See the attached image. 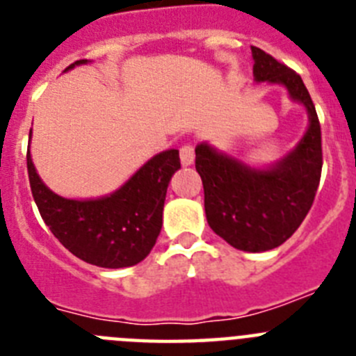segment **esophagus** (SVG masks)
I'll use <instances>...</instances> for the list:
<instances>
[{
    "mask_svg": "<svg viewBox=\"0 0 356 356\" xmlns=\"http://www.w3.org/2000/svg\"><path fill=\"white\" fill-rule=\"evenodd\" d=\"M180 159L184 165H191L194 162V146L193 144H184L180 147Z\"/></svg>",
    "mask_w": 356,
    "mask_h": 356,
    "instance_id": "obj_1",
    "label": "esophagus"
}]
</instances>
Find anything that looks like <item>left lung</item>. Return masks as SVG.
<instances>
[{
	"mask_svg": "<svg viewBox=\"0 0 356 356\" xmlns=\"http://www.w3.org/2000/svg\"><path fill=\"white\" fill-rule=\"evenodd\" d=\"M251 51L254 80L285 85L292 99L303 103L310 119L307 134L269 169H251L209 144H200L196 171L203 181L210 228L229 246L259 253L284 244L312 209L323 169V146L316 106L300 74L264 49L253 46Z\"/></svg>",
	"mask_w": 356,
	"mask_h": 356,
	"instance_id": "8db88e82",
	"label": "left lung"
}]
</instances>
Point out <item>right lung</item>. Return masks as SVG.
Here are the masks:
<instances>
[{
  "label": "right lung",
  "instance_id": "right-lung-1",
  "mask_svg": "<svg viewBox=\"0 0 356 356\" xmlns=\"http://www.w3.org/2000/svg\"><path fill=\"white\" fill-rule=\"evenodd\" d=\"M85 62L76 60L67 69ZM26 165L37 209L62 246L83 262L119 269L139 264L155 246L168 185L180 169V153L163 151L114 194L87 201L65 200L51 193L37 175L30 151Z\"/></svg>",
  "mask_w": 356,
  "mask_h": 356
}]
</instances>
